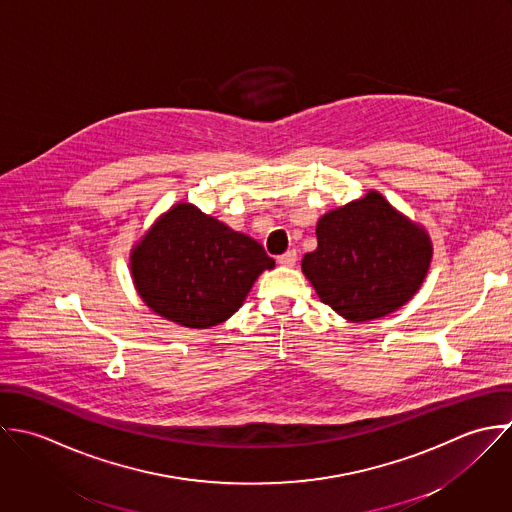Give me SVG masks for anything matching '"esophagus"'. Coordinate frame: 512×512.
Returning <instances> with one entry per match:
<instances>
[{
	"label": "esophagus",
	"mask_w": 512,
	"mask_h": 512,
	"mask_svg": "<svg viewBox=\"0 0 512 512\" xmlns=\"http://www.w3.org/2000/svg\"><path fill=\"white\" fill-rule=\"evenodd\" d=\"M296 262H298V254H296V250H288L286 254L278 256V264H282V266H294Z\"/></svg>",
	"instance_id": "obj_1"
}]
</instances>
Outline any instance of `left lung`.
<instances>
[{
	"label": "left lung",
	"mask_w": 512,
	"mask_h": 512,
	"mask_svg": "<svg viewBox=\"0 0 512 512\" xmlns=\"http://www.w3.org/2000/svg\"><path fill=\"white\" fill-rule=\"evenodd\" d=\"M316 236L318 248L304 256L302 272L320 300L353 324L405 306L433 258L429 232L377 190L326 212Z\"/></svg>",
	"instance_id": "obj_1"
}]
</instances>
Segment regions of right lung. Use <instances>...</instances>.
I'll list each match as a JSON object with an SVG mask.
<instances>
[{
	"mask_svg": "<svg viewBox=\"0 0 512 512\" xmlns=\"http://www.w3.org/2000/svg\"><path fill=\"white\" fill-rule=\"evenodd\" d=\"M129 260L141 300L157 316L196 330L226 322L258 276L276 266L260 242L190 202L163 212Z\"/></svg>",
	"mask_w": 512,
	"mask_h": 512,
	"instance_id": "1",
	"label": "right lung"
}]
</instances>
